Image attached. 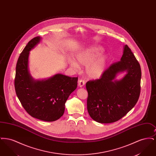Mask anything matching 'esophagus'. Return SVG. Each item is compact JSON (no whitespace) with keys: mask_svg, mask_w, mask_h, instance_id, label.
<instances>
[{"mask_svg":"<svg viewBox=\"0 0 156 156\" xmlns=\"http://www.w3.org/2000/svg\"><path fill=\"white\" fill-rule=\"evenodd\" d=\"M85 83V81L83 80H82V79L79 80V81H78V86L80 87L81 88L82 87H83Z\"/></svg>","mask_w":156,"mask_h":156,"instance_id":"esophagus-1","label":"esophagus"}]
</instances>
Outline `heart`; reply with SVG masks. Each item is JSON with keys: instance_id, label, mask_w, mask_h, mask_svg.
I'll use <instances>...</instances> for the list:
<instances>
[{"instance_id": "obj_1", "label": "heart", "mask_w": 156, "mask_h": 156, "mask_svg": "<svg viewBox=\"0 0 156 156\" xmlns=\"http://www.w3.org/2000/svg\"><path fill=\"white\" fill-rule=\"evenodd\" d=\"M102 51L101 47L93 45L77 52L75 55V58L79 64L87 66L86 73L91 79H99L105 72L108 57L105 54H101ZM77 63L74 60L69 61L71 66L76 70L80 68Z\"/></svg>"}]
</instances>
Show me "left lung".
<instances>
[{
    "instance_id": "obj_1",
    "label": "left lung",
    "mask_w": 156,
    "mask_h": 156,
    "mask_svg": "<svg viewBox=\"0 0 156 156\" xmlns=\"http://www.w3.org/2000/svg\"><path fill=\"white\" fill-rule=\"evenodd\" d=\"M126 74L119 80L117 75ZM140 66L130 48L125 45L120 61L108 68L100 79L86 83L87 109L91 118L101 123L122 118L137 103L140 94Z\"/></svg>"
}]
</instances>
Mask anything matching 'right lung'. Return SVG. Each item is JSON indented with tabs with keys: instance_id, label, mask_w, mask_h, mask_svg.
<instances>
[{
	"instance_id": "add662e5",
	"label": "right lung",
	"mask_w": 156,
	"mask_h": 156,
	"mask_svg": "<svg viewBox=\"0 0 156 156\" xmlns=\"http://www.w3.org/2000/svg\"><path fill=\"white\" fill-rule=\"evenodd\" d=\"M34 37L26 45L17 60L15 88L17 97L30 116L36 119L53 122L59 119L65 111V104L77 87L78 77L57 74L41 80H34L29 68L30 51L41 41Z\"/></svg>"
}]
</instances>
